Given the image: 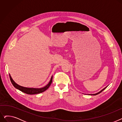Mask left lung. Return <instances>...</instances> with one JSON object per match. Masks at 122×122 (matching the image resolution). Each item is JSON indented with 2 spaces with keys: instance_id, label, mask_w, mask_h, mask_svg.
Segmentation results:
<instances>
[{
  "instance_id": "left-lung-1",
  "label": "left lung",
  "mask_w": 122,
  "mask_h": 122,
  "mask_svg": "<svg viewBox=\"0 0 122 122\" xmlns=\"http://www.w3.org/2000/svg\"><path fill=\"white\" fill-rule=\"evenodd\" d=\"M107 87V86H106ZM106 87H105V88H104L103 89H102V90L101 91H100L99 92H97V93H95V94H88V95H97V94H99L100 93H101L102 91H103L104 89L106 88Z\"/></svg>"
}]
</instances>
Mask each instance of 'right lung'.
Masks as SVG:
<instances>
[{
	"instance_id": "right-lung-1",
	"label": "right lung",
	"mask_w": 122,
	"mask_h": 122,
	"mask_svg": "<svg viewBox=\"0 0 122 122\" xmlns=\"http://www.w3.org/2000/svg\"><path fill=\"white\" fill-rule=\"evenodd\" d=\"M9 76H10V79L11 81V82H12V85H13V86L16 88L17 89H19V91H20L22 92H24L26 94H38V93H40L41 92H44V91H46V89L48 88V87L50 86L51 85V83L52 82V76L51 77L50 81L49 82L48 84L46 86H45L43 87L42 88H28V87H25L22 86H19L18 84H17L13 80L12 78H11V76L9 74Z\"/></svg>"
}]
</instances>
